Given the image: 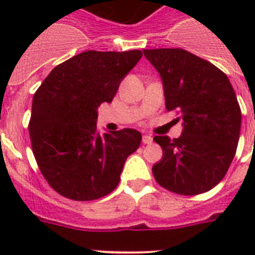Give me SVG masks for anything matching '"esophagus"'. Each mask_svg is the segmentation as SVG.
Listing matches in <instances>:
<instances>
[{"label":"esophagus","instance_id":"34e87169","mask_svg":"<svg viewBox=\"0 0 255 255\" xmlns=\"http://www.w3.org/2000/svg\"><path fill=\"white\" fill-rule=\"evenodd\" d=\"M152 140H153V139H152L149 135H144L143 140H141V141H143V144H151Z\"/></svg>","mask_w":255,"mask_h":255}]
</instances>
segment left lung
<instances>
[{
  "label": "left lung",
  "instance_id": "obj_1",
  "mask_svg": "<svg viewBox=\"0 0 255 255\" xmlns=\"http://www.w3.org/2000/svg\"><path fill=\"white\" fill-rule=\"evenodd\" d=\"M159 71L165 107L178 114V139L155 136L163 159L152 167L159 185L194 196L208 192L225 177L237 151L241 108L225 73L182 49L143 50Z\"/></svg>",
  "mask_w": 255,
  "mask_h": 255
}]
</instances>
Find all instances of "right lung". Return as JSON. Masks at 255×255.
Here are the masks:
<instances>
[{
    "mask_svg": "<svg viewBox=\"0 0 255 255\" xmlns=\"http://www.w3.org/2000/svg\"><path fill=\"white\" fill-rule=\"evenodd\" d=\"M140 50H90L58 65L34 94L29 133L38 168L55 192L75 201L107 196L141 133L124 128L100 135L98 107L111 103Z\"/></svg>",
    "mask_w": 255,
    "mask_h": 255,
    "instance_id": "right-lung-1",
    "label": "right lung"
}]
</instances>
